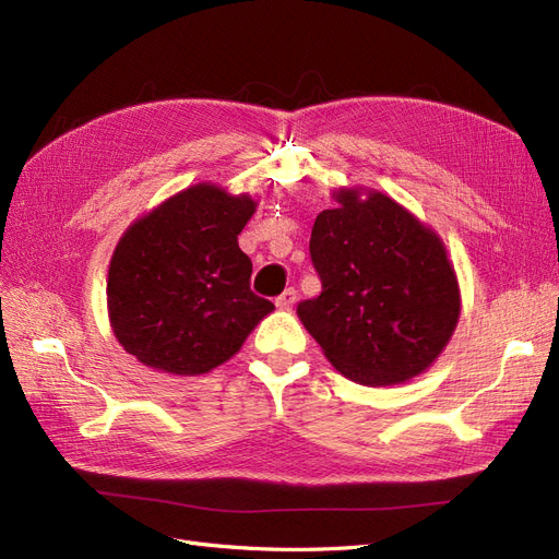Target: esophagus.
<instances>
[{"mask_svg": "<svg viewBox=\"0 0 559 559\" xmlns=\"http://www.w3.org/2000/svg\"><path fill=\"white\" fill-rule=\"evenodd\" d=\"M296 298H298V294H296V289H286V292H282L277 298H275V306L280 308V310H289L294 302H296Z\"/></svg>", "mask_w": 559, "mask_h": 559, "instance_id": "obj_1", "label": "esophagus"}]
</instances>
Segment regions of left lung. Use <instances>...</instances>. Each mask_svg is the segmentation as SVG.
<instances>
[{
    "label": "left lung",
    "instance_id": "8db88e82",
    "mask_svg": "<svg viewBox=\"0 0 559 559\" xmlns=\"http://www.w3.org/2000/svg\"><path fill=\"white\" fill-rule=\"evenodd\" d=\"M331 198L310 238L321 294L300 302L298 319L352 382L389 386L427 373L462 314L441 235L382 191L341 186Z\"/></svg>",
    "mask_w": 559,
    "mask_h": 559
}]
</instances>
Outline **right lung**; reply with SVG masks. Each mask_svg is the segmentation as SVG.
<instances>
[{"instance_id":"add662e5","label":"right lung","mask_w":559,"mask_h":559,"mask_svg":"<svg viewBox=\"0 0 559 559\" xmlns=\"http://www.w3.org/2000/svg\"><path fill=\"white\" fill-rule=\"evenodd\" d=\"M259 207L198 181L138 216L118 240L107 277L116 341L140 364L195 378L226 364L275 310L249 289L238 235Z\"/></svg>"}]
</instances>
